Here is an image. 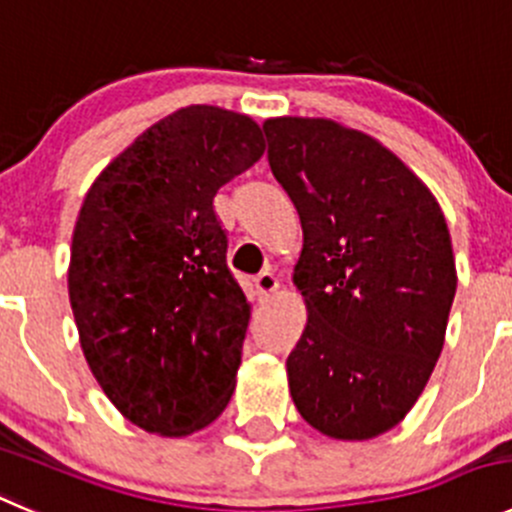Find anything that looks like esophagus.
I'll list each match as a JSON object with an SVG mask.
<instances>
[{"label": "esophagus", "mask_w": 512, "mask_h": 512, "mask_svg": "<svg viewBox=\"0 0 512 512\" xmlns=\"http://www.w3.org/2000/svg\"><path fill=\"white\" fill-rule=\"evenodd\" d=\"M253 286H256V294H259V299H269V296L279 289V279H276L271 271H261V274L253 279Z\"/></svg>", "instance_id": "esophagus-1"}]
</instances>
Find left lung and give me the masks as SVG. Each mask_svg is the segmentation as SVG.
Returning <instances> with one entry per match:
<instances>
[{
  "instance_id": "left-lung-1",
  "label": "left lung",
  "mask_w": 512,
  "mask_h": 512,
  "mask_svg": "<svg viewBox=\"0 0 512 512\" xmlns=\"http://www.w3.org/2000/svg\"><path fill=\"white\" fill-rule=\"evenodd\" d=\"M269 165L301 218L306 326L286 359L299 415L334 440L405 420L445 344L457 289L445 216L389 148L329 118H269Z\"/></svg>"
}]
</instances>
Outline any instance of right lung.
<instances>
[{
	"instance_id": "obj_1",
	"label": "right lung",
	"mask_w": 512,
	"mask_h": 512,
	"mask_svg": "<svg viewBox=\"0 0 512 512\" xmlns=\"http://www.w3.org/2000/svg\"><path fill=\"white\" fill-rule=\"evenodd\" d=\"M259 123L180 107L107 165L72 233L70 289L92 377L140 430L186 437L231 399L251 304L213 196L264 155Z\"/></svg>"
}]
</instances>
